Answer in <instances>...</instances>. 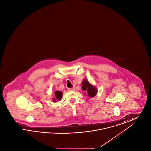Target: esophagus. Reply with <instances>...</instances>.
<instances>
[{
  "label": "esophagus",
  "mask_w": 151,
  "mask_h": 151,
  "mask_svg": "<svg viewBox=\"0 0 151 151\" xmlns=\"http://www.w3.org/2000/svg\"><path fill=\"white\" fill-rule=\"evenodd\" d=\"M68 90L69 91H74L75 90V88H68Z\"/></svg>",
  "instance_id": "esophagus-1"
}]
</instances>
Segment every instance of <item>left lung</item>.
<instances>
[{"mask_svg":"<svg viewBox=\"0 0 151 151\" xmlns=\"http://www.w3.org/2000/svg\"><path fill=\"white\" fill-rule=\"evenodd\" d=\"M82 90L85 92L84 94L87 95L89 98L94 97L98 92V90L96 86L91 84L87 79H84L81 83Z\"/></svg>","mask_w":151,"mask_h":151,"instance_id":"1","label":"left lung"}]
</instances>
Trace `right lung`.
I'll return each instance as SVG.
<instances>
[{"instance_id":"1","label":"right lung","mask_w":151,"mask_h":151,"mask_svg":"<svg viewBox=\"0 0 151 151\" xmlns=\"http://www.w3.org/2000/svg\"><path fill=\"white\" fill-rule=\"evenodd\" d=\"M62 96H63L62 92L59 91H56L54 93V97L52 99V102H57V101L61 100Z\"/></svg>"}]
</instances>
